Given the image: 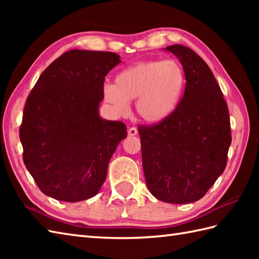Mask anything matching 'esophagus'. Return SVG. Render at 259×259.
<instances>
[{"label": "esophagus", "mask_w": 259, "mask_h": 259, "mask_svg": "<svg viewBox=\"0 0 259 259\" xmlns=\"http://www.w3.org/2000/svg\"><path fill=\"white\" fill-rule=\"evenodd\" d=\"M137 134H138V129L135 128V126H131V128H129V130H128V135H129V136L134 137V136H136Z\"/></svg>", "instance_id": "esophagus-1"}]
</instances>
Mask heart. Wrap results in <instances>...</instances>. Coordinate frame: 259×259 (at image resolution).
Wrapping results in <instances>:
<instances>
[{
    "label": "heart",
    "instance_id": "b5f03b06",
    "mask_svg": "<svg viewBox=\"0 0 259 259\" xmlns=\"http://www.w3.org/2000/svg\"><path fill=\"white\" fill-rule=\"evenodd\" d=\"M186 87V74L176 60H152L123 69L115 76V84L103 88L104 101L113 111L123 115L129 101L135 102L137 114L148 123H160L177 110Z\"/></svg>",
    "mask_w": 259,
    "mask_h": 259
}]
</instances>
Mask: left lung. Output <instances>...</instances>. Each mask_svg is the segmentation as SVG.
Here are the masks:
<instances>
[{"label": "left lung", "instance_id": "obj_1", "mask_svg": "<svg viewBox=\"0 0 259 259\" xmlns=\"http://www.w3.org/2000/svg\"><path fill=\"white\" fill-rule=\"evenodd\" d=\"M186 74L184 97L171 117L140 125L142 167L152 196L169 203L199 200L221 176L232 144L227 103L207 63L191 49H164Z\"/></svg>", "mask_w": 259, "mask_h": 259}]
</instances>
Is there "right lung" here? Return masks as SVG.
Segmentation results:
<instances>
[{
  "mask_svg": "<svg viewBox=\"0 0 259 259\" xmlns=\"http://www.w3.org/2000/svg\"><path fill=\"white\" fill-rule=\"evenodd\" d=\"M113 52L70 50L49 65L26 99L23 161L43 194L76 202L96 196L126 126L99 114Z\"/></svg>",
  "mask_w": 259,
  "mask_h": 259,
  "instance_id": "right-lung-1",
  "label": "right lung"
}]
</instances>
